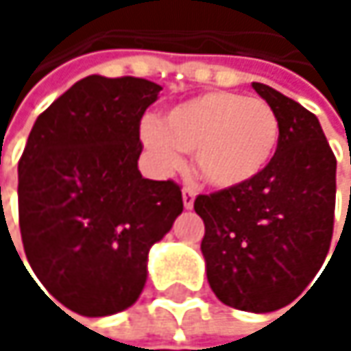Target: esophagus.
I'll return each mask as SVG.
<instances>
[{
	"instance_id": "1",
	"label": "esophagus",
	"mask_w": 351,
	"mask_h": 351,
	"mask_svg": "<svg viewBox=\"0 0 351 351\" xmlns=\"http://www.w3.org/2000/svg\"><path fill=\"white\" fill-rule=\"evenodd\" d=\"M193 203H195V191L184 186L182 189V205H184V209H193Z\"/></svg>"
}]
</instances>
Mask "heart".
I'll list each match as a JSON object with an SVG mask.
<instances>
[{"mask_svg": "<svg viewBox=\"0 0 351 351\" xmlns=\"http://www.w3.org/2000/svg\"><path fill=\"white\" fill-rule=\"evenodd\" d=\"M154 167L173 173L182 152H195V171L213 189H238L262 175L280 142V121L264 99L211 91L169 109L160 123L140 132Z\"/></svg>", "mask_w": 351, "mask_h": 351, "instance_id": "b5f03b06", "label": "heart"}]
</instances>
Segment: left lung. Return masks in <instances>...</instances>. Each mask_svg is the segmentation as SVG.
Returning <instances> with one entry per match:
<instances>
[{"label": "left lung", "instance_id": "8db88e82", "mask_svg": "<svg viewBox=\"0 0 351 351\" xmlns=\"http://www.w3.org/2000/svg\"><path fill=\"white\" fill-rule=\"evenodd\" d=\"M280 121L270 167L252 182L195 199L211 291L228 307L270 313L317 276L333 236L335 156L311 111L252 83Z\"/></svg>", "mask_w": 351, "mask_h": 351}]
</instances>
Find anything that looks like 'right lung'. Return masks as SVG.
Segmentation results:
<instances>
[{
	"mask_svg": "<svg viewBox=\"0 0 351 351\" xmlns=\"http://www.w3.org/2000/svg\"><path fill=\"white\" fill-rule=\"evenodd\" d=\"M160 91L136 77H85L38 115L28 136L18 165L24 252L50 297L73 313L132 307L150 247L182 213L176 182L138 171L140 119Z\"/></svg>",
	"mask_w": 351,
	"mask_h": 351,
	"instance_id": "add662e5",
	"label": "right lung"
}]
</instances>
